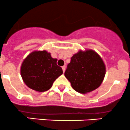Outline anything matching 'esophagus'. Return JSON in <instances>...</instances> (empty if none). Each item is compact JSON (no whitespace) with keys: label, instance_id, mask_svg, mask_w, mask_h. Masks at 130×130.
I'll use <instances>...</instances> for the list:
<instances>
[{"label":"esophagus","instance_id":"1","mask_svg":"<svg viewBox=\"0 0 130 130\" xmlns=\"http://www.w3.org/2000/svg\"><path fill=\"white\" fill-rule=\"evenodd\" d=\"M62 71H63V72L64 73L65 69H66V66H63L62 67Z\"/></svg>","mask_w":130,"mask_h":130}]
</instances>
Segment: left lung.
Listing matches in <instances>:
<instances>
[{"label": "left lung", "mask_w": 130, "mask_h": 130, "mask_svg": "<svg viewBox=\"0 0 130 130\" xmlns=\"http://www.w3.org/2000/svg\"><path fill=\"white\" fill-rule=\"evenodd\" d=\"M106 74V66L98 54L92 50L79 51L73 55L64 73L74 90L87 93L97 89Z\"/></svg>", "instance_id": "obj_1"}]
</instances>
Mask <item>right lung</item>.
I'll return each instance as SVG.
<instances>
[{"label": "right lung", "instance_id": "1", "mask_svg": "<svg viewBox=\"0 0 130 130\" xmlns=\"http://www.w3.org/2000/svg\"><path fill=\"white\" fill-rule=\"evenodd\" d=\"M57 61L46 51L29 54L21 67V74L25 84L37 92L49 90L54 81L63 73L62 68L57 66Z\"/></svg>", "mask_w": 130, "mask_h": 130}]
</instances>
